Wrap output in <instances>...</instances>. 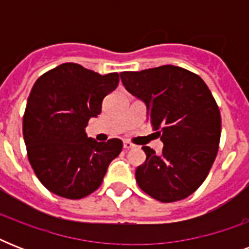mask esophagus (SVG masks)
Returning a JSON list of instances; mask_svg holds the SVG:
<instances>
[{
    "label": "esophagus",
    "mask_w": 249,
    "mask_h": 249,
    "mask_svg": "<svg viewBox=\"0 0 249 249\" xmlns=\"http://www.w3.org/2000/svg\"><path fill=\"white\" fill-rule=\"evenodd\" d=\"M134 147V144L130 143L129 141H124V148L125 150H130V148Z\"/></svg>",
    "instance_id": "esophagus-1"
}]
</instances>
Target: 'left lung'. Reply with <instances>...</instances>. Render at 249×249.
Segmentation results:
<instances>
[{"mask_svg": "<svg viewBox=\"0 0 249 249\" xmlns=\"http://www.w3.org/2000/svg\"><path fill=\"white\" fill-rule=\"evenodd\" d=\"M125 89L144 103L147 121L159 130L163 151L143 146L146 161L136 169L141 190L163 203L197 190L216 159L221 115L211 90L197 75L177 66L121 72Z\"/></svg>", "mask_w": 249, "mask_h": 249, "instance_id": "left-lung-1", "label": "left lung"}]
</instances>
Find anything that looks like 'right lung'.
Returning a JSON list of instances; mask_svg holds the SVG:
<instances>
[{
  "label": "right lung",
  "mask_w": 249,
  "mask_h": 249,
  "mask_svg": "<svg viewBox=\"0 0 249 249\" xmlns=\"http://www.w3.org/2000/svg\"><path fill=\"white\" fill-rule=\"evenodd\" d=\"M117 85L116 72L99 75L76 63L60 64L33 85L23 137L37 178L53 194L88 196L123 150L121 140L97 142L85 132L88 121L101 113L103 98Z\"/></svg>",
  "instance_id": "right-lung-1"
}]
</instances>
